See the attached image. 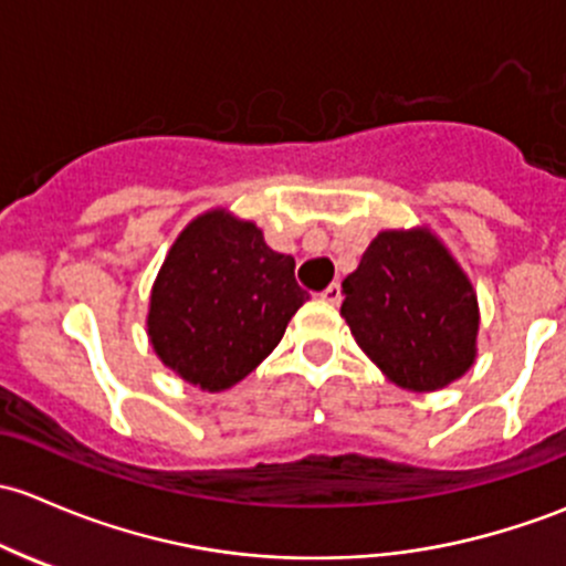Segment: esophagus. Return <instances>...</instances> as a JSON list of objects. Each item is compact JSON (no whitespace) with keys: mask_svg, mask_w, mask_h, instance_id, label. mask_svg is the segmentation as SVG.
Returning a JSON list of instances; mask_svg holds the SVG:
<instances>
[{"mask_svg":"<svg viewBox=\"0 0 566 566\" xmlns=\"http://www.w3.org/2000/svg\"><path fill=\"white\" fill-rule=\"evenodd\" d=\"M322 300L329 302V305H340L343 294H340V283H329L326 289L322 291Z\"/></svg>","mask_w":566,"mask_h":566,"instance_id":"esophagus-1","label":"esophagus"}]
</instances>
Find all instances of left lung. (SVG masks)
Returning <instances> with one entry per match:
<instances>
[{"label":"left lung","instance_id":"1","mask_svg":"<svg viewBox=\"0 0 566 566\" xmlns=\"http://www.w3.org/2000/svg\"><path fill=\"white\" fill-rule=\"evenodd\" d=\"M343 294L354 340L398 387L436 392L474 365L476 291L428 226L378 231Z\"/></svg>","mask_w":566,"mask_h":566}]
</instances>
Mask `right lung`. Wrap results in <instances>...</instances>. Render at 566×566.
Listing matches in <instances>:
<instances>
[{
	"mask_svg": "<svg viewBox=\"0 0 566 566\" xmlns=\"http://www.w3.org/2000/svg\"><path fill=\"white\" fill-rule=\"evenodd\" d=\"M307 300L294 259L272 250L253 220L209 209L179 231L157 272L147 335L182 381L223 392L270 357Z\"/></svg>",
	"mask_w": 566,
	"mask_h": 566,
	"instance_id": "1",
	"label": "right lung"
}]
</instances>
